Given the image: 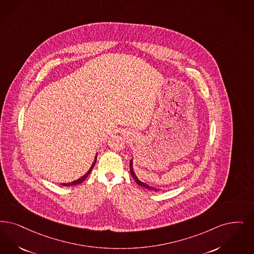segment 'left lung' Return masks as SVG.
I'll return each instance as SVG.
<instances>
[{"instance_id": "obj_1", "label": "left lung", "mask_w": 254, "mask_h": 254, "mask_svg": "<svg viewBox=\"0 0 254 254\" xmlns=\"http://www.w3.org/2000/svg\"><path fill=\"white\" fill-rule=\"evenodd\" d=\"M129 169H130V174H131L132 178L134 179V181L136 182L137 184H139L140 186L144 187V188H146V189H148V190H152V191H155V192L159 191V189H156V188H154V187H151V186H149L148 184L142 183V182H141V181L138 179V177L136 176V174L134 172V169H133V160H132V159L130 160V163H129Z\"/></svg>"}]
</instances>
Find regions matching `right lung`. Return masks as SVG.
I'll list each match as a JSON object with an SVG mask.
<instances>
[{
	"mask_svg": "<svg viewBox=\"0 0 254 254\" xmlns=\"http://www.w3.org/2000/svg\"><path fill=\"white\" fill-rule=\"evenodd\" d=\"M96 159H97V154L95 155V158H94V161H93V163L91 164V167H90V169L88 170V172L86 173V174H84L83 176H82L81 178H79L78 180H76V181H73V182H71V183H61L63 186H71V185H77V184H79V183H82L86 179H87V177L91 174V170H92V168H93V166L95 165V163H96Z\"/></svg>",
	"mask_w": 254,
	"mask_h": 254,
	"instance_id": "1",
	"label": "right lung"
}]
</instances>
